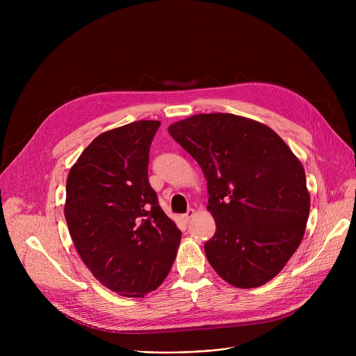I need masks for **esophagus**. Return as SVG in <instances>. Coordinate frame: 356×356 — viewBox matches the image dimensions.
I'll use <instances>...</instances> for the list:
<instances>
[{"label": "esophagus", "instance_id": "1", "mask_svg": "<svg viewBox=\"0 0 356 356\" xmlns=\"http://www.w3.org/2000/svg\"><path fill=\"white\" fill-rule=\"evenodd\" d=\"M193 216H195V209H189L188 213H184V215L180 216V219H181L184 223H188V222H191V219H192Z\"/></svg>", "mask_w": 356, "mask_h": 356}]
</instances>
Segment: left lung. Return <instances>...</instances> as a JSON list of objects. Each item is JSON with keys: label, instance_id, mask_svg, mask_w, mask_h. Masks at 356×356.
<instances>
[{"label": "left lung", "instance_id": "obj_1", "mask_svg": "<svg viewBox=\"0 0 356 356\" xmlns=\"http://www.w3.org/2000/svg\"><path fill=\"white\" fill-rule=\"evenodd\" d=\"M170 136L208 180L216 232L204 244L212 268L234 287L255 289L284 268L310 211L305 168L277 133L234 114H197Z\"/></svg>", "mask_w": 356, "mask_h": 356}]
</instances>
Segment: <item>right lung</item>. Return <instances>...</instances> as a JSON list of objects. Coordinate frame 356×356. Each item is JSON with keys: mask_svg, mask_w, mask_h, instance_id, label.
<instances>
[{"mask_svg": "<svg viewBox=\"0 0 356 356\" xmlns=\"http://www.w3.org/2000/svg\"><path fill=\"white\" fill-rule=\"evenodd\" d=\"M160 121L105 131L70 168L65 218L79 257L98 282L144 297L170 271L181 232L148 183V153Z\"/></svg>", "mask_w": 356, "mask_h": 356, "instance_id": "right-lung-1", "label": "right lung"}]
</instances>
